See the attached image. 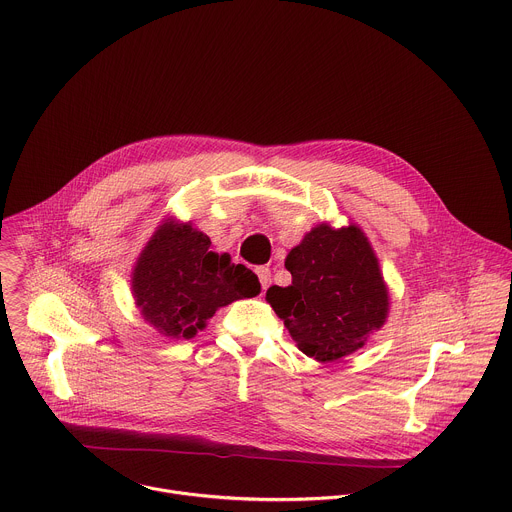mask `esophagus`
<instances>
[{"instance_id": "esophagus-1", "label": "esophagus", "mask_w": 512, "mask_h": 512, "mask_svg": "<svg viewBox=\"0 0 512 512\" xmlns=\"http://www.w3.org/2000/svg\"><path fill=\"white\" fill-rule=\"evenodd\" d=\"M257 277H259V283H261V289L267 291L269 283H271V271L267 267H257Z\"/></svg>"}]
</instances>
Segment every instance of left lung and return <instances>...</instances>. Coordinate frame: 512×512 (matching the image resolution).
Returning <instances> with one entry per match:
<instances>
[{"mask_svg": "<svg viewBox=\"0 0 512 512\" xmlns=\"http://www.w3.org/2000/svg\"><path fill=\"white\" fill-rule=\"evenodd\" d=\"M293 281L267 289L299 351L319 363L339 361L379 331L389 315V291L379 259L357 225L313 227L285 259Z\"/></svg>", "mask_w": 512, "mask_h": 512, "instance_id": "1", "label": "left lung"}]
</instances>
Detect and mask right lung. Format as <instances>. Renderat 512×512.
<instances>
[{"instance_id":"right-lung-1","label":"right lung","mask_w":512,"mask_h":512,"mask_svg":"<svg viewBox=\"0 0 512 512\" xmlns=\"http://www.w3.org/2000/svg\"><path fill=\"white\" fill-rule=\"evenodd\" d=\"M131 291L161 335L191 339L219 307L259 295L261 285L251 269L211 251V239L191 223L167 219L141 251Z\"/></svg>"}]
</instances>
